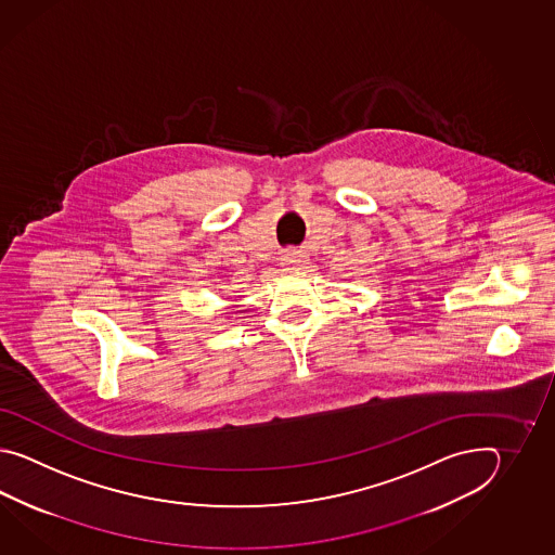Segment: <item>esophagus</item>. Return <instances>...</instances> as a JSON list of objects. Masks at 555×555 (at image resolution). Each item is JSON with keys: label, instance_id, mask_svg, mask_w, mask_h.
<instances>
[{"label": "esophagus", "instance_id": "obj_1", "mask_svg": "<svg viewBox=\"0 0 555 555\" xmlns=\"http://www.w3.org/2000/svg\"><path fill=\"white\" fill-rule=\"evenodd\" d=\"M307 263H309V260H307L306 254H301L297 249L287 251L282 260L283 272H299V270L307 268Z\"/></svg>", "mask_w": 555, "mask_h": 555}]
</instances>
